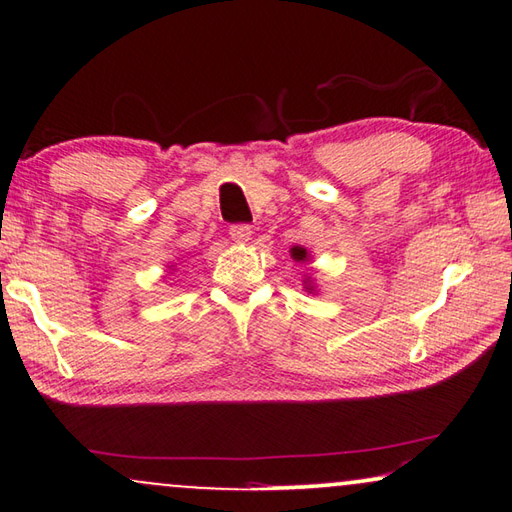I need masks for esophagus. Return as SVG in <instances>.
Returning a JSON list of instances; mask_svg holds the SVG:
<instances>
[{"label": "esophagus", "mask_w": 512, "mask_h": 512, "mask_svg": "<svg viewBox=\"0 0 512 512\" xmlns=\"http://www.w3.org/2000/svg\"><path fill=\"white\" fill-rule=\"evenodd\" d=\"M250 235H253V228L246 226V224H237L230 228V237H233L235 244H246Z\"/></svg>", "instance_id": "34e87169"}]
</instances>
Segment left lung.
Segmentation results:
<instances>
[{
  "instance_id": "obj_1",
  "label": "left lung",
  "mask_w": 512,
  "mask_h": 512,
  "mask_svg": "<svg viewBox=\"0 0 512 512\" xmlns=\"http://www.w3.org/2000/svg\"><path fill=\"white\" fill-rule=\"evenodd\" d=\"M290 257H293L295 262H302V264L310 262V253H308L304 246H293V248H290ZM304 288H306V293H317L313 277H306L304 279Z\"/></svg>"
}]
</instances>
